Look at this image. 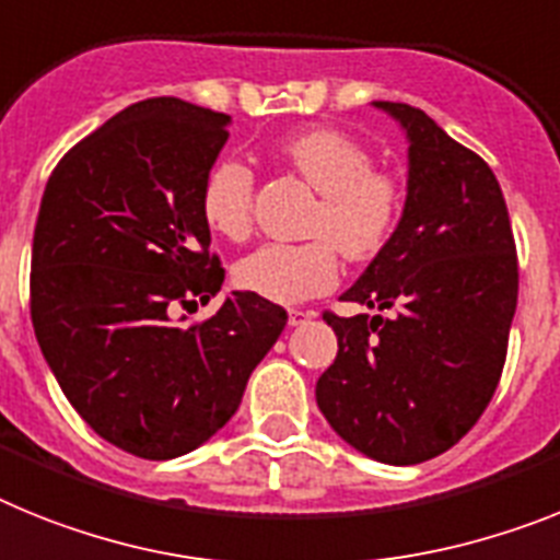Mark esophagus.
Here are the masks:
<instances>
[{
    "label": "esophagus",
    "mask_w": 560,
    "mask_h": 560,
    "mask_svg": "<svg viewBox=\"0 0 560 560\" xmlns=\"http://www.w3.org/2000/svg\"><path fill=\"white\" fill-rule=\"evenodd\" d=\"M310 318H315L313 310H290V315H287V320H290V327H301V324H307Z\"/></svg>",
    "instance_id": "1"
}]
</instances>
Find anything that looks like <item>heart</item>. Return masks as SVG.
Segmentation results:
<instances>
[{"label":"heart","instance_id":"obj_1","mask_svg":"<svg viewBox=\"0 0 560 560\" xmlns=\"http://www.w3.org/2000/svg\"><path fill=\"white\" fill-rule=\"evenodd\" d=\"M279 158L320 191L307 231L315 240L270 242L236 261L242 290L273 304H301L329 293L340 279V253L369 261L395 240L402 217V188L377 172L366 145L327 126L287 138ZM256 174L242 158H222L199 188V211L213 233L242 242L253 231Z\"/></svg>","mask_w":560,"mask_h":560}]
</instances>
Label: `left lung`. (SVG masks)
<instances>
[{
	"mask_svg": "<svg viewBox=\"0 0 560 560\" xmlns=\"http://www.w3.org/2000/svg\"><path fill=\"white\" fill-rule=\"evenodd\" d=\"M408 138V197L395 240L340 295L388 315L340 318L318 377L320 415L352 448L417 465L454 448L502 377L518 259L499 179L422 109L374 101Z\"/></svg>",
	"mask_w": 560,
	"mask_h": 560,
	"instance_id": "1",
	"label": "left lung"
}]
</instances>
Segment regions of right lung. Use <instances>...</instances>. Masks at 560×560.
Returning a JSON list of instances; mask_svg holds the SVG:
<instances>
[{
	"label": "right lung",
	"mask_w": 560,
	"mask_h": 560,
	"mask_svg": "<svg viewBox=\"0 0 560 560\" xmlns=\"http://www.w3.org/2000/svg\"><path fill=\"white\" fill-rule=\"evenodd\" d=\"M231 118L179 98L126 106L58 160L33 231L31 318L86 425L140 459H174L236 415L287 313L222 290L199 188Z\"/></svg>",
	"instance_id": "right-lung-1"
}]
</instances>
